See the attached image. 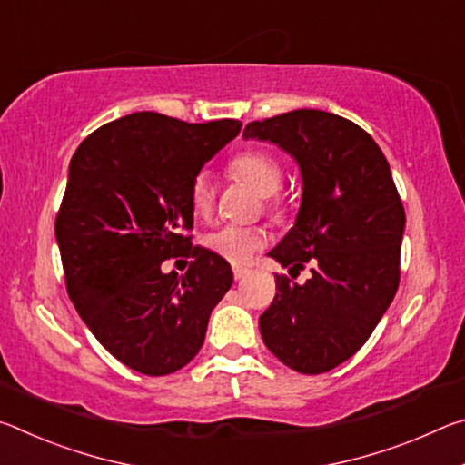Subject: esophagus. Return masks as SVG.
<instances>
[{"label":"esophagus","instance_id":"obj_1","mask_svg":"<svg viewBox=\"0 0 465 465\" xmlns=\"http://www.w3.org/2000/svg\"><path fill=\"white\" fill-rule=\"evenodd\" d=\"M250 271L243 269V266H233V279L235 281H242L243 277H248Z\"/></svg>","mask_w":465,"mask_h":465}]
</instances>
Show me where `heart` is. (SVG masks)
<instances>
[{
  "instance_id": "1",
  "label": "heart",
  "mask_w": 465,
  "mask_h": 465,
  "mask_svg": "<svg viewBox=\"0 0 465 465\" xmlns=\"http://www.w3.org/2000/svg\"><path fill=\"white\" fill-rule=\"evenodd\" d=\"M230 174L248 184L252 191L264 196L266 209L272 213H282L287 209V199L279 194L282 183V168L277 157L262 149H246L230 162ZM191 207L196 215H209L215 203V186L207 172L196 174L191 184ZM266 232L261 227L219 225L213 232L203 235V246L213 254L225 258L233 264H248L258 252L264 248Z\"/></svg>"
}]
</instances>
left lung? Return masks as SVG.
<instances>
[{"instance_id": "8db88e82", "label": "left lung", "mask_w": 465, "mask_h": 465, "mask_svg": "<svg viewBox=\"0 0 465 465\" xmlns=\"http://www.w3.org/2000/svg\"><path fill=\"white\" fill-rule=\"evenodd\" d=\"M243 137L285 149L303 180L295 225L269 256L297 272L310 264L312 279L277 274L262 341L295 371L326 373L367 342L400 285L406 215L390 163L367 131L324 110L248 123Z\"/></svg>"}]
</instances>
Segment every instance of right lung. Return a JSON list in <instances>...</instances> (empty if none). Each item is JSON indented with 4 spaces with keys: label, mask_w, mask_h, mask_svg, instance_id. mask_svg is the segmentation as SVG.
I'll return each instance as SVG.
<instances>
[{
    "label": "right lung",
    "mask_w": 465,
    "mask_h": 465,
    "mask_svg": "<svg viewBox=\"0 0 465 465\" xmlns=\"http://www.w3.org/2000/svg\"><path fill=\"white\" fill-rule=\"evenodd\" d=\"M240 121L184 123L133 113L102 124L75 149L57 235L77 313L133 371L168 375L201 351L211 310L233 282L222 256L193 246L191 184L230 143ZM193 256L184 275L161 272Z\"/></svg>",
    "instance_id": "add662e5"
}]
</instances>
